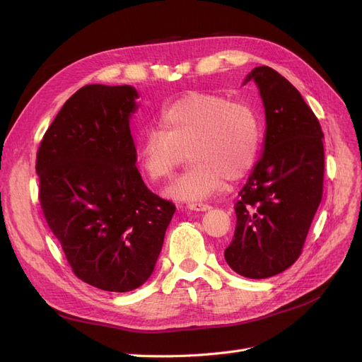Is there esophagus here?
I'll return each instance as SVG.
<instances>
[{
  "instance_id": "1",
  "label": "esophagus",
  "mask_w": 362,
  "mask_h": 362,
  "mask_svg": "<svg viewBox=\"0 0 362 362\" xmlns=\"http://www.w3.org/2000/svg\"><path fill=\"white\" fill-rule=\"evenodd\" d=\"M187 208H189V210H192V211H208L211 206L208 205V204L194 202V204H187Z\"/></svg>"
}]
</instances>
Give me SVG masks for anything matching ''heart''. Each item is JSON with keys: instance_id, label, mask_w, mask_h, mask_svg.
<instances>
[{"instance_id": "heart-1", "label": "heart", "mask_w": 362, "mask_h": 362, "mask_svg": "<svg viewBox=\"0 0 362 362\" xmlns=\"http://www.w3.org/2000/svg\"><path fill=\"white\" fill-rule=\"evenodd\" d=\"M255 108L222 96L193 93L163 108L158 129L148 128L137 145L140 172L152 182L168 180L185 157L190 166L166 190L169 198L198 202L255 168L262 146Z\"/></svg>"}]
</instances>
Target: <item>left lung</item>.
<instances>
[{
	"label": "left lung",
	"instance_id": "1",
	"mask_svg": "<svg viewBox=\"0 0 362 362\" xmlns=\"http://www.w3.org/2000/svg\"><path fill=\"white\" fill-rule=\"evenodd\" d=\"M264 105L262 154L234 205L228 266L250 279L275 276L299 258L322 201L325 151L319 120L299 90L269 66L252 69Z\"/></svg>",
	"mask_w": 362,
	"mask_h": 362
}]
</instances>
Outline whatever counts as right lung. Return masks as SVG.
Returning <instances> with one entry per match:
<instances>
[{"label": "right lung", "instance_id": "1", "mask_svg": "<svg viewBox=\"0 0 362 362\" xmlns=\"http://www.w3.org/2000/svg\"><path fill=\"white\" fill-rule=\"evenodd\" d=\"M133 86L89 84L63 104L40 141L39 198L48 226L81 281L127 293L149 279L175 205L136 168Z\"/></svg>", "mask_w": 362, "mask_h": 362}]
</instances>
